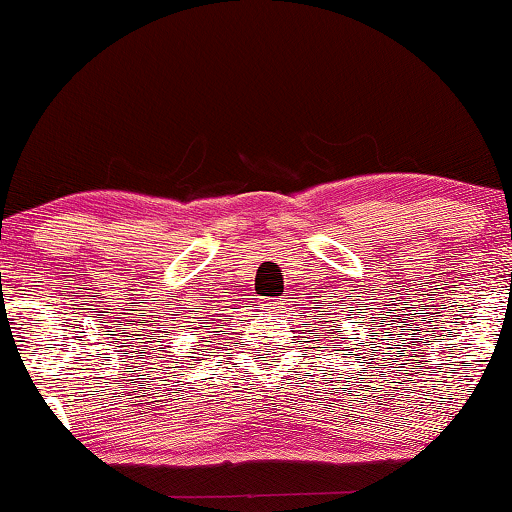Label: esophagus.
<instances>
[{
	"label": "esophagus",
	"instance_id": "esophagus-1",
	"mask_svg": "<svg viewBox=\"0 0 512 512\" xmlns=\"http://www.w3.org/2000/svg\"><path fill=\"white\" fill-rule=\"evenodd\" d=\"M266 303H269V308H273V310L280 308V305H282V301H278V299H271V301H266Z\"/></svg>",
	"mask_w": 512,
	"mask_h": 512
}]
</instances>
